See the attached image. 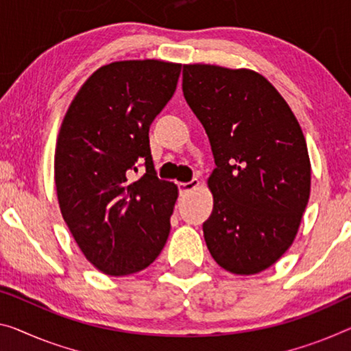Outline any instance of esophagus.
<instances>
[{"label": "esophagus", "instance_id": "obj_1", "mask_svg": "<svg viewBox=\"0 0 351 351\" xmlns=\"http://www.w3.org/2000/svg\"><path fill=\"white\" fill-rule=\"evenodd\" d=\"M199 185H201L199 179H193L190 182H182V183H179V191H180V194H185L188 191L194 190V188H197Z\"/></svg>", "mask_w": 351, "mask_h": 351}]
</instances>
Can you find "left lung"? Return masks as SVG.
Instances as JSON below:
<instances>
[{
    "label": "left lung",
    "instance_id": "obj_1",
    "mask_svg": "<svg viewBox=\"0 0 351 351\" xmlns=\"http://www.w3.org/2000/svg\"><path fill=\"white\" fill-rule=\"evenodd\" d=\"M182 75L217 165L208 177L213 210L202 224L207 247L230 273H261L293 243L309 201L304 134L287 101L254 70L186 64Z\"/></svg>",
    "mask_w": 351,
    "mask_h": 351
}]
</instances>
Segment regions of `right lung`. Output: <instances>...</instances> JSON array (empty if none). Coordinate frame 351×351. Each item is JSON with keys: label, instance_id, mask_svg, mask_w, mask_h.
<instances>
[{"label": "right lung", "instance_id": "obj_1", "mask_svg": "<svg viewBox=\"0 0 351 351\" xmlns=\"http://www.w3.org/2000/svg\"><path fill=\"white\" fill-rule=\"evenodd\" d=\"M180 67L155 59L108 64L64 116L55 152L59 208L86 258L110 276L141 271L168 240L179 191L157 177L149 128L174 94Z\"/></svg>", "mask_w": 351, "mask_h": 351}]
</instances>
